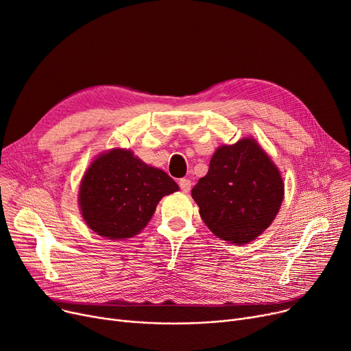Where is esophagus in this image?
I'll list each match as a JSON object with an SVG mask.
<instances>
[{
	"label": "esophagus",
	"mask_w": 351,
	"mask_h": 351,
	"mask_svg": "<svg viewBox=\"0 0 351 351\" xmlns=\"http://www.w3.org/2000/svg\"><path fill=\"white\" fill-rule=\"evenodd\" d=\"M191 186H192V182H191V179H186V178L179 179V188L182 189V192L188 193V192L191 191Z\"/></svg>",
	"instance_id": "obj_1"
}]
</instances>
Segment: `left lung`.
Returning <instances> with one entry per match:
<instances>
[{"label":"left lung","mask_w":351,"mask_h":351,"mask_svg":"<svg viewBox=\"0 0 351 351\" xmlns=\"http://www.w3.org/2000/svg\"><path fill=\"white\" fill-rule=\"evenodd\" d=\"M283 193L278 168L252 138L220 146L192 189L206 226L237 245L252 242L270 226Z\"/></svg>","instance_id":"left-lung-1"}]
</instances>
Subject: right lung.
Returning <instances> with one entry per match:
<instances>
[{"mask_svg":"<svg viewBox=\"0 0 351 351\" xmlns=\"http://www.w3.org/2000/svg\"><path fill=\"white\" fill-rule=\"evenodd\" d=\"M178 189L168 173L147 166L131 151L112 149L90 163L81 182L80 206L92 230L126 239L138 234L159 200Z\"/></svg>","mask_w":351,"mask_h":351,"instance_id":"obj_1","label":"right lung"}]
</instances>
